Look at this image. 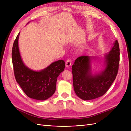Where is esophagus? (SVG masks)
I'll list each match as a JSON object with an SVG mask.
<instances>
[{
	"mask_svg": "<svg viewBox=\"0 0 131 131\" xmlns=\"http://www.w3.org/2000/svg\"><path fill=\"white\" fill-rule=\"evenodd\" d=\"M71 65H72V62H71V60L70 59H68L66 61V66L67 67H69Z\"/></svg>",
	"mask_w": 131,
	"mask_h": 131,
	"instance_id": "obj_1",
	"label": "esophagus"
}]
</instances>
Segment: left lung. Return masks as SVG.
Here are the masks:
<instances>
[{
  "mask_svg": "<svg viewBox=\"0 0 131 131\" xmlns=\"http://www.w3.org/2000/svg\"><path fill=\"white\" fill-rule=\"evenodd\" d=\"M119 56V45L116 40L109 52L104 54L103 69L100 72H94L92 70V62L98 57H78L72 66L73 86L77 96L82 100L89 101L104 94L116 78Z\"/></svg>",
  "mask_w": 131,
  "mask_h": 131,
  "instance_id": "left-lung-1",
  "label": "left lung"
}]
</instances>
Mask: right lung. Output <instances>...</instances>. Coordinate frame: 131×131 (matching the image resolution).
I'll list each match as a JSON object with an SVG mask.
<instances>
[{
  "instance_id": "right-lung-1",
  "label": "right lung",
  "mask_w": 131,
  "mask_h": 131,
  "mask_svg": "<svg viewBox=\"0 0 131 131\" xmlns=\"http://www.w3.org/2000/svg\"><path fill=\"white\" fill-rule=\"evenodd\" d=\"M17 35L12 50V60L16 80L27 96L34 100L45 101L55 92L57 78L65 68L63 60L55 61L40 70L28 68L23 62L19 52Z\"/></svg>"
}]
</instances>
